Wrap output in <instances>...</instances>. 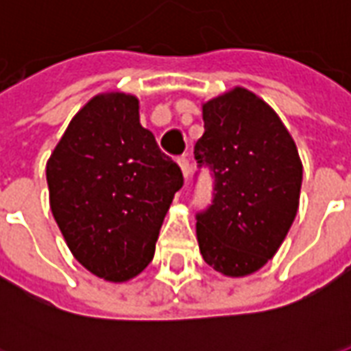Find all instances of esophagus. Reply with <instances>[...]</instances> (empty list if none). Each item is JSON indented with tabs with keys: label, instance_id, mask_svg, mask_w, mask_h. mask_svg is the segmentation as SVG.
I'll list each match as a JSON object with an SVG mask.
<instances>
[{
	"label": "esophagus",
	"instance_id": "obj_1",
	"mask_svg": "<svg viewBox=\"0 0 351 351\" xmlns=\"http://www.w3.org/2000/svg\"><path fill=\"white\" fill-rule=\"evenodd\" d=\"M178 165H180V171H182L184 180H188V178H190V173H191L190 161L186 160V158H180V160H178Z\"/></svg>",
	"mask_w": 351,
	"mask_h": 351
}]
</instances>
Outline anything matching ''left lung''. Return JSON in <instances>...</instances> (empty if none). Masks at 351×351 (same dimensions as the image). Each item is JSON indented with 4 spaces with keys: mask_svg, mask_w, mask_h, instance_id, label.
<instances>
[{
    "mask_svg": "<svg viewBox=\"0 0 351 351\" xmlns=\"http://www.w3.org/2000/svg\"><path fill=\"white\" fill-rule=\"evenodd\" d=\"M195 160L214 175L213 205L197 214L201 256L223 276L259 271L284 243L299 208L295 141L261 97L235 86L203 103Z\"/></svg>",
    "mask_w": 351,
    "mask_h": 351,
    "instance_id": "left-lung-1",
    "label": "left lung"
}]
</instances>
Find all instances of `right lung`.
I'll return each mask as SVG.
<instances>
[{"mask_svg":"<svg viewBox=\"0 0 351 351\" xmlns=\"http://www.w3.org/2000/svg\"><path fill=\"white\" fill-rule=\"evenodd\" d=\"M50 210L84 269L128 282L146 269L182 171L138 120L131 93L93 95L47 161Z\"/></svg>","mask_w":351,"mask_h":351,"instance_id":"add662e5","label":"right lung"}]
</instances>
